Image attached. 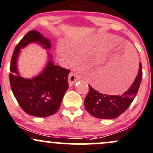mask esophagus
<instances>
[{
  "instance_id": "1",
  "label": "esophagus",
  "mask_w": 153,
  "mask_h": 153,
  "mask_svg": "<svg viewBox=\"0 0 153 153\" xmlns=\"http://www.w3.org/2000/svg\"><path fill=\"white\" fill-rule=\"evenodd\" d=\"M78 80H79V77L76 73H74V72H71L69 75V77H68L69 86H72Z\"/></svg>"
}]
</instances>
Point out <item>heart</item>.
<instances>
[{
    "instance_id": "1",
    "label": "heart",
    "mask_w": 153,
    "mask_h": 153,
    "mask_svg": "<svg viewBox=\"0 0 153 153\" xmlns=\"http://www.w3.org/2000/svg\"><path fill=\"white\" fill-rule=\"evenodd\" d=\"M58 52H59L60 53H64V52H65V47H64V46L61 45L58 47Z\"/></svg>"
}]
</instances>
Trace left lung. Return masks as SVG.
Masks as SVG:
<instances>
[{"instance_id": "8db88e82", "label": "left lung", "mask_w": 153, "mask_h": 153, "mask_svg": "<svg viewBox=\"0 0 153 153\" xmlns=\"http://www.w3.org/2000/svg\"><path fill=\"white\" fill-rule=\"evenodd\" d=\"M142 81V64H139V69L135 81L127 91L121 95L103 94L95 90L90 85L88 95L84 99L86 111L92 116L101 119H113L125 112L130 106L138 93Z\"/></svg>"}]
</instances>
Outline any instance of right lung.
<instances>
[{"mask_svg": "<svg viewBox=\"0 0 153 153\" xmlns=\"http://www.w3.org/2000/svg\"><path fill=\"white\" fill-rule=\"evenodd\" d=\"M41 44L50 49L49 41L40 32L31 30L26 34L15 48L10 63V82L13 95L23 110L35 117H47L59 109L66 91L69 88V69L55 65L51 60L38 76L26 79L19 75L17 59L20 49L30 43Z\"/></svg>", "mask_w": 153, "mask_h": 153, "instance_id": "add662e5", "label": "right lung"}]
</instances>
